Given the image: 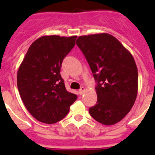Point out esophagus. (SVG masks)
I'll return each mask as SVG.
<instances>
[{
  "mask_svg": "<svg viewBox=\"0 0 155 155\" xmlns=\"http://www.w3.org/2000/svg\"><path fill=\"white\" fill-rule=\"evenodd\" d=\"M86 91V89H85V87H80V89L79 90V93H80V95H82L84 93V92Z\"/></svg>",
  "mask_w": 155,
  "mask_h": 155,
  "instance_id": "obj_1",
  "label": "esophagus"
}]
</instances>
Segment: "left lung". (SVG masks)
Returning <instances> with one entry per match:
<instances>
[{
  "mask_svg": "<svg viewBox=\"0 0 155 155\" xmlns=\"http://www.w3.org/2000/svg\"><path fill=\"white\" fill-rule=\"evenodd\" d=\"M97 83V104L89 108L98 122L112 125L127 115L134 104L138 73L134 58L113 35H83L76 40Z\"/></svg>",
  "mask_w": 155,
  "mask_h": 155,
  "instance_id": "1",
  "label": "left lung"
}]
</instances>
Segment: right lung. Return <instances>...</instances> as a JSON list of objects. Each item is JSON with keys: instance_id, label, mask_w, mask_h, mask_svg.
<instances>
[{"instance_id": "add662e5", "label": "right lung", "mask_w": 155, "mask_h": 155, "mask_svg": "<svg viewBox=\"0 0 155 155\" xmlns=\"http://www.w3.org/2000/svg\"><path fill=\"white\" fill-rule=\"evenodd\" d=\"M77 36H42L30 45L17 75L25 108L41 122L54 124L65 117L77 96L68 92L60 75L62 62Z\"/></svg>"}]
</instances>
